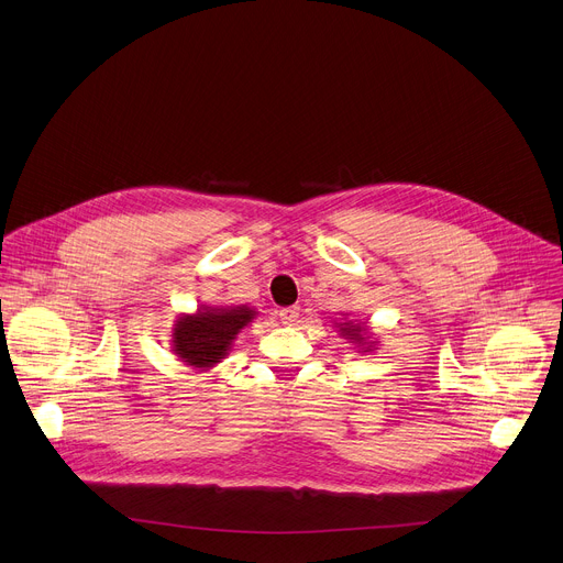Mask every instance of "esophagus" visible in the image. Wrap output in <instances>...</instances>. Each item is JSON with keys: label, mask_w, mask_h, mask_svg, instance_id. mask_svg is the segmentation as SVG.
<instances>
[{"label": "esophagus", "mask_w": 563, "mask_h": 563, "mask_svg": "<svg viewBox=\"0 0 563 563\" xmlns=\"http://www.w3.org/2000/svg\"><path fill=\"white\" fill-rule=\"evenodd\" d=\"M278 317H280V321L285 325H294L298 321V317H300V308H298V305H289V308H283L278 312Z\"/></svg>", "instance_id": "obj_1"}]
</instances>
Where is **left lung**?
<instances>
[{"instance_id":"1","label":"left lung","mask_w":563,"mask_h":563,"mask_svg":"<svg viewBox=\"0 0 563 563\" xmlns=\"http://www.w3.org/2000/svg\"><path fill=\"white\" fill-rule=\"evenodd\" d=\"M360 332H362L360 328H352V330H345V334H350V336H354V339H360V341H362L364 336H360Z\"/></svg>"}]
</instances>
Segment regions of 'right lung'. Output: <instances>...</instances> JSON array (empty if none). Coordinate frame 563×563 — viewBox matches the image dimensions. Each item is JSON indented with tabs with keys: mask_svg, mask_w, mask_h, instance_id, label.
<instances>
[{
	"mask_svg": "<svg viewBox=\"0 0 563 563\" xmlns=\"http://www.w3.org/2000/svg\"><path fill=\"white\" fill-rule=\"evenodd\" d=\"M253 319L246 308L238 310H213L184 317L177 321L173 345L175 352L190 366L218 364L227 354L235 334Z\"/></svg>",
	"mask_w": 563,
	"mask_h": 563,
	"instance_id": "right-lung-1",
	"label": "right lung"
}]
</instances>
